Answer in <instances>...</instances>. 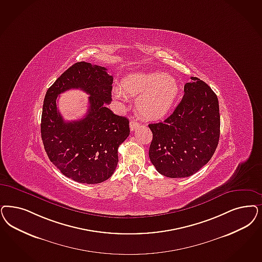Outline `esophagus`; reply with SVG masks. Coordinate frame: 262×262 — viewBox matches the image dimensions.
Returning <instances> with one entry per match:
<instances>
[{
  "instance_id": "34e87169",
  "label": "esophagus",
  "mask_w": 262,
  "mask_h": 262,
  "mask_svg": "<svg viewBox=\"0 0 262 262\" xmlns=\"http://www.w3.org/2000/svg\"><path fill=\"white\" fill-rule=\"evenodd\" d=\"M138 126H139V123H137L136 121L132 120V121L129 122V127H130V130H132V132H134Z\"/></svg>"
}]
</instances>
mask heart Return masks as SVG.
Segmentation results:
<instances>
[{
  "mask_svg": "<svg viewBox=\"0 0 262 262\" xmlns=\"http://www.w3.org/2000/svg\"><path fill=\"white\" fill-rule=\"evenodd\" d=\"M122 90L129 96H138L136 109L138 113L149 120L165 116L175 104L180 94V84L170 74L161 72L134 73L123 79ZM121 89L115 88L114 97L123 99Z\"/></svg>",
  "mask_w": 262,
  "mask_h": 262,
  "instance_id": "heart-1",
  "label": "heart"
}]
</instances>
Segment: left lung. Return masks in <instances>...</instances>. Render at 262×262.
I'll return each instance as SVG.
<instances>
[{"instance_id": "obj_1", "label": "left lung", "mask_w": 262, "mask_h": 262, "mask_svg": "<svg viewBox=\"0 0 262 262\" xmlns=\"http://www.w3.org/2000/svg\"><path fill=\"white\" fill-rule=\"evenodd\" d=\"M184 86V97L163 122L150 124L149 157L157 171L169 178L196 173L211 160L220 138L216 94L198 77Z\"/></svg>"}]
</instances>
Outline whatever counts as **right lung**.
<instances>
[{
  "instance_id": "obj_1",
  "label": "right lung",
  "mask_w": 262,
  "mask_h": 262,
  "mask_svg": "<svg viewBox=\"0 0 262 262\" xmlns=\"http://www.w3.org/2000/svg\"><path fill=\"white\" fill-rule=\"evenodd\" d=\"M113 77L104 67L78 62L72 64L46 92L40 133L50 162L73 181L98 184L116 169L118 148L129 136L128 120L115 115L111 102ZM71 89H80L90 96L85 117L66 122L56 106V98Z\"/></svg>"
}]
</instances>
